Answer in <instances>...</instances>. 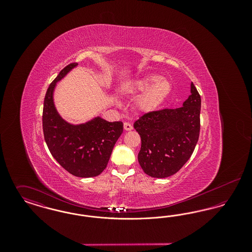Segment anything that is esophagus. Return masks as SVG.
I'll return each instance as SVG.
<instances>
[{
	"mask_svg": "<svg viewBox=\"0 0 252 252\" xmlns=\"http://www.w3.org/2000/svg\"><path fill=\"white\" fill-rule=\"evenodd\" d=\"M124 128H125V130L129 131V130H132L133 126H132L131 124H129V123L126 122V123H124Z\"/></svg>",
	"mask_w": 252,
	"mask_h": 252,
	"instance_id": "esophagus-1",
	"label": "esophagus"
}]
</instances>
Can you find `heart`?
<instances>
[{"label": "heart", "mask_w": 252, "mask_h": 252, "mask_svg": "<svg viewBox=\"0 0 252 252\" xmlns=\"http://www.w3.org/2000/svg\"><path fill=\"white\" fill-rule=\"evenodd\" d=\"M145 89L139 99V108L144 111H153L165 102L172 92V85L161 75L153 73L136 81L132 88L134 93H142Z\"/></svg>", "instance_id": "heart-1"}]
</instances>
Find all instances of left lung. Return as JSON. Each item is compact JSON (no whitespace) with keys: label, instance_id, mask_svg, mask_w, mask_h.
I'll use <instances>...</instances> for the list:
<instances>
[{"label":"left lung","instance_id":"1","mask_svg":"<svg viewBox=\"0 0 252 252\" xmlns=\"http://www.w3.org/2000/svg\"><path fill=\"white\" fill-rule=\"evenodd\" d=\"M200 108L201 97L192 82L183 107L148 111L134 123L142 141L138 160L145 174L167 178L188 161L199 138Z\"/></svg>","mask_w":252,"mask_h":252}]
</instances>
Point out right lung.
Masks as SVG:
<instances>
[{"instance_id": "1", "label": "right lung", "mask_w": 252, "mask_h": 252, "mask_svg": "<svg viewBox=\"0 0 252 252\" xmlns=\"http://www.w3.org/2000/svg\"><path fill=\"white\" fill-rule=\"evenodd\" d=\"M76 65H67L49 86L43 104L42 129L52 156L62 167L75 177L93 178L107 167L124 127L121 121L110 123L100 117L79 126L70 125L60 117L54 105V89Z\"/></svg>"}]
</instances>
